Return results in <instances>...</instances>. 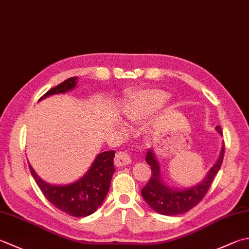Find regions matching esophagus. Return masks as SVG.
<instances>
[{
	"mask_svg": "<svg viewBox=\"0 0 249 249\" xmlns=\"http://www.w3.org/2000/svg\"><path fill=\"white\" fill-rule=\"evenodd\" d=\"M131 160L129 155L126 153V152H118L114 160V164L116 166H126V165L130 164Z\"/></svg>",
	"mask_w": 249,
	"mask_h": 249,
	"instance_id": "34e87169",
	"label": "esophagus"
}]
</instances>
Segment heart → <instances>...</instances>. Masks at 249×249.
<instances>
[{
  "label": "heart",
  "instance_id": "obj_1",
  "mask_svg": "<svg viewBox=\"0 0 249 249\" xmlns=\"http://www.w3.org/2000/svg\"><path fill=\"white\" fill-rule=\"evenodd\" d=\"M168 98L169 95L164 90L151 89L140 91L126 102L122 110V116L126 124H138L154 112L163 108Z\"/></svg>",
  "mask_w": 249,
  "mask_h": 249
}]
</instances>
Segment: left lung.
Masks as SVG:
<instances>
[{
    "instance_id": "1",
    "label": "left lung",
    "mask_w": 249,
    "mask_h": 249,
    "mask_svg": "<svg viewBox=\"0 0 249 249\" xmlns=\"http://www.w3.org/2000/svg\"><path fill=\"white\" fill-rule=\"evenodd\" d=\"M216 130L219 135L222 136L220 126H217ZM223 155H225V144H222L217 162L208 170L205 178L201 182L188 188H173L163 181L160 165L157 155L153 149H149L145 155V162L151 166L152 176L150 177L148 183L141 189V196L148 205L160 215L177 216L187 213L196 206L206 196L213 178L220 169Z\"/></svg>"
}]
</instances>
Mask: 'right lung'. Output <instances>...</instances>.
<instances>
[{
  "label": "right lung",
  "mask_w": 249,
  "mask_h": 249,
  "mask_svg": "<svg viewBox=\"0 0 249 249\" xmlns=\"http://www.w3.org/2000/svg\"><path fill=\"white\" fill-rule=\"evenodd\" d=\"M76 85L77 77H70L48 90L38 101L53 95L66 94L74 89ZM114 155V151H105L97 154L95 160L84 176L74 182L67 184H52L44 181L37 176L30 164L29 168L38 188L50 203L56 208L67 213L68 215L81 218L95 213L108 194L111 179L115 172L113 165Z\"/></svg>",
  "instance_id": "1"
}]
</instances>
